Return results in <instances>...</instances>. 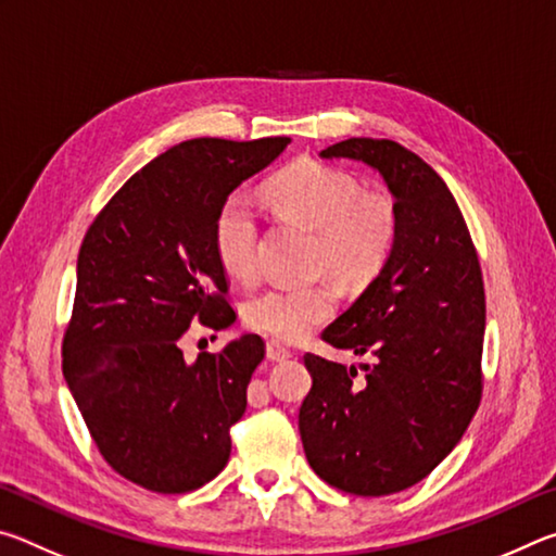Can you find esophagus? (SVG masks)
Masks as SVG:
<instances>
[{
  "label": "esophagus",
  "mask_w": 556,
  "mask_h": 556,
  "mask_svg": "<svg viewBox=\"0 0 556 556\" xmlns=\"http://www.w3.org/2000/svg\"><path fill=\"white\" fill-rule=\"evenodd\" d=\"M289 357H291V351H289V348L281 345L279 341H269L267 343V361L285 363V361H289Z\"/></svg>",
  "instance_id": "1"
}]
</instances>
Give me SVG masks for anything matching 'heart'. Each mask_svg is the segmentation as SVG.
I'll list each match as a JSON object with an SVG mask.
<instances>
[{
  "instance_id": "b5f03b06",
  "label": "heart",
  "mask_w": 556,
  "mask_h": 556,
  "mask_svg": "<svg viewBox=\"0 0 556 556\" xmlns=\"http://www.w3.org/2000/svg\"><path fill=\"white\" fill-rule=\"evenodd\" d=\"M267 199L285 218L316 230L314 271H328L343 287H365L380 275L397 240V211L382 193H365L343 168L312 159L269 178ZM257 211L244 193H230L213 220V250L225 275L244 279L257 262ZM336 289L328 281L277 285L244 306V321L279 341H301L333 316Z\"/></svg>"
}]
</instances>
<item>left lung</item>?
<instances>
[{
  "mask_svg": "<svg viewBox=\"0 0 556 556\" xmlns=\"http://www.w3.org/2000/svg\"><path fill=\"white\" fill-rule=\"evenodd\" d=\"M378 172L397 211L388 265L324 341L355 365L306 353L312 392L299 409L306 458L326 483L390 495L419 483L464 437L481 400L485 291L464 215L448 186L409 149L353 137L321 152Z\"/></svg>",
  "mask_w": 556,
  "mask_h": 556,
  "instance_id": "left-lung-1",
  "label": "left lung"
}]
</instances>
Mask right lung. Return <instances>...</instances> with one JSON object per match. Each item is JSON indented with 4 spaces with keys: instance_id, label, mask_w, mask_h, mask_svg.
<instances>
[{
    "instance_id": "add662e5",
    "label": "right lung",
    "mask_w": 556,
    "mask_h": 556,
    "mask_svg": "<svg viewBox=\"0 0 556 556\" xmlns=\"http://www.w3.org/2000/svg\"><path fill=\"white\" fill-rule=\"evenodd\" d=\"M287 144H176L112 195L80 244L63 378L100 454L147 491H195L228 464L265 343L244 333L188 363L178 341L193 318L215 331L235 321L215 213Z\"/></svg>"
}]
</instances>
